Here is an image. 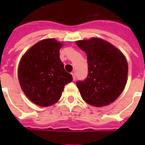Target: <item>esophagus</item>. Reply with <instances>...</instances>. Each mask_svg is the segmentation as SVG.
<instances>
[{
	"label": "esophagus",
	"instance_id": "obj_1",
	"mask_svg": "<svg viewBox=\"0 0 145 145\" xmlns=\"http://www.w3.org/2000/svg\"><path fill=\"white\" fill-rule=\"evenodd\" d=\"M71 74H72L73 80H76V74H75V73H72Z\"/></svg>",
	"mask_w": 145,
	"mask_h": 145
}]
</instances>
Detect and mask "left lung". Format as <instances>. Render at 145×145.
<instances>
[{"mask_svg": "<svg viewBox=\"0 0 145 145\" xmlns=\"http://www.w3.org/2000/svg\"><path fill=\"white\" fill-rule=\"evenodd\" d=\"M86 52L88 75L76 83L81 97L95 107L108 105L123 91L128 64L123 53L110 43L99 38L76 42Z\"/></svg>", "mask_w": 145, "mask_h": 145, "instance_id": "obj_1", "label": "left lung"}]
</instances>
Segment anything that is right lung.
Returning a JSON list of instances; mask_svg holds the SVG:
<instances>
[{
    "label": "right lung",
    "instance_id": "right-lung-1",
    "mask_svg": "<svg viewBox=\"0 0 145 145\" xmlns=\"http://www.w3.org/2000/svg\"><path fill=\"white\" fill-rule=\"evenodd\" d=\"M61 46L54 39L40 40L25 52L19 62L18 77L22 89L40 107L57 102L65 86L73 80L59 58Z\"/></svg>",
    "mask_w": 145,
    "mask_h": 145
}]
</instances>
